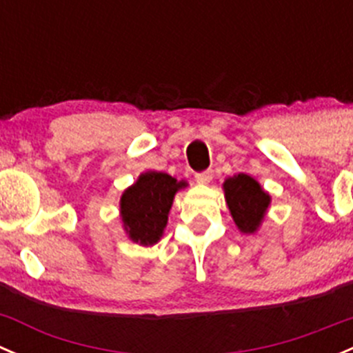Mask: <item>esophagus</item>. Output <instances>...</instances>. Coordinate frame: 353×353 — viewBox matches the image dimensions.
Returning a JSON list of instances; mask_svg holds the SVG:
<instances>
[{"label": "esophagus", "instance_id": "34e87169", "mask_svg": "<svg viewBox=\"0 0 353 353\" xmlns=\"http://www.w3.org/2000/svg\"><path fill=\"white\" fill-rule=\"evenodd\" d=\"M212 176H214V172H212V170H204V172L195 173V180H197L199 183H202V185L209 183V181L212 180Z\"/></svg>", "mask_w": 353, "mask_h": 353}]
</instances>
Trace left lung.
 Returning <instances> with one entry per match:
<instances>
[{"mask_svg": "<svg viewBox=\"0 0 353 353\" xmlns=\"http://www.w3.org/2000/svg\"><path fill=\"white\" fill-rule=\"evenodd\" d=\"M223 187H225L226 204L240 232H256L270 205V195L252 176L243 173L228 178Z\"/></svg>", "mask_w": 353, "mask_h": 353, "instance_id": "obj_1", "label": "left lung"}]
</instances>
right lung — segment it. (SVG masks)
<instances>
[{
  "instance_id": "obj_1",
  "label": "right lung",
  "mask_w": 353,
  "mask_h": 353,
  "mask_svg": "<svg viewBox=\"0 0 353 353\" xmlns=\"http://www.w3.org/2000/svg\"><path fill=\"white\" fill-rule=\"evenodd\" d=\"M187 187L168 173L148 172L139 176L120 201L121 219L130 239L142 245H152L163 235L176 190Z\"/></svg>"
}]
</instances>
